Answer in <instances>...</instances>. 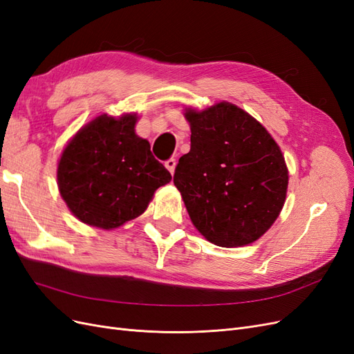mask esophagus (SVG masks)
<instances>
[{
  "instance_id": "obj_1",
  "label": "esophagus",
  "mask_w": 354,
  "mask_h": 354,
  "mask_svg": "<svg viewBox=\"0 0 354 354\" xmlns=\"http://www.w3.org/2000/svg\"><path fill=\"white\" fill-rule=\"evenodd\" d=\"M176 165H177V160L174 159V158H171V159H168V160H165V167H167V169L171 173V176L174 174V169H176Z\"/></svg>"
}]
</instances>
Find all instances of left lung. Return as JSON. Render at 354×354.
<instances>
[{"label": "left lung", "instance_id": "8db88e82", "mask_svg": "<svg viewBox=\"0 0 354 354\" xmlns=\"http://www.w3.org/2000/svg\"><path fill=\"white\" fill-rule=\"evenodd\" d=\"M190 151L178 159L174 185L203 238L233 248L252 243L279 217L288 168L269 131L238 106L221 102L186 109Z\"/></svg>", "mask_w": 354, "mask_h": 354}]
</instances>
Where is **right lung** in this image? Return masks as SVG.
<instances>
[{
	"label": "right lung",
	"mask_w": 354,
	"mask_h": 354,
	"mask_svg": "<svg viewBox=\"0 0 354 354\" xmlns=\"http://www.w3.org/2000/svg\"><path fill=\"white\" fill-rule=\"evenodd\" d=\"M136 113L100 115L72 137L57 165V186L72 214L111 230L143 214L169 171L134 131Z\"/></svg>",
	"instance_id": "obj_1"
}]
</instances>
